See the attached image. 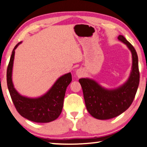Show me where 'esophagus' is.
<instances>
[{
    "mask_svg": "<svg viewBox=\"0 0 147 147\" xmlns=\"http://www.w3.org/2000/svg\"><path fill=\"white\" fill-rule=\"evenodd\" d=\"M84 73L83 69H79L76 70V76H78V77H79V78L82 77V76H84Z\"/></svg>",
    "mask_w": 147,
    "mask_h": 147,
    "instance_id": "esophagus-1",
    "label": "esophagus"
}]
</instances>
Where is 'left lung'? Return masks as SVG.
<instances>
[{
    "label": "left lung",
    "mask_w": 147,
    "mask_h": 147,
    "mask_svg": "<svg viewBox=\"0 0 147 147\" xmlns=\"http://www.w3.org/2000/svg\"><path fill=\"white\" fill-rule=\"evenodd\" d=\"M132 53L133 67L129 79L123 86L114 90H107L93 80L80 78L84 102L88 112L100 120L115 118L127 110L133 102L139 84L138 56L133 45L122 35L118 36Z\"/></svg>",
    "instance_id": "obj_1"
}]
</instances>
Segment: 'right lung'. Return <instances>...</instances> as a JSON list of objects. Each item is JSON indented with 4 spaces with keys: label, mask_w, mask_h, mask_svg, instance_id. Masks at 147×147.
<instances>
[{
    "label": "right lung",
    "mask_w": 147,
    "mask_h": 147,
    "mask_svg": "<svg viewBox=\"0 0 147 147\" xmlns=\"http://www.w3.org/2000/svg\"><path fill=\"white\" fill-rule=\"evenodd\" d=\"M20 43L14 47L7 68V86L13 104L18 113L30 121L49 123L55 121L62 112L66 90L72 80L71 74L69 73L61 76L52 88L39 98H30L21 96L14 88L12 81L14 51Z\"/></svg>",
    "instance_id": "add662e5"
}]
</instances>
